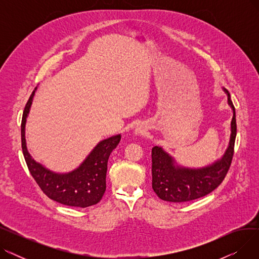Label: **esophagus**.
I'll return each instance as SVG.
<instances>
[{"label": "esophagus", "instance_id": "esophagus-1", "mask_svg": "<svg viewBox=\"0 0 259 259\" xmlns=\"http://www.w3.org/2000/svg\"><path fill=\"white\" fill-rule=\"evenodd\" d=\"M146 130H147L146 126H144L143 124H140V125H138L137 127H135V129H134V134H135V135H141V134L145 133Z\"/></svg>", "mask_w": 259, "mask_h": 259}]
</instances>
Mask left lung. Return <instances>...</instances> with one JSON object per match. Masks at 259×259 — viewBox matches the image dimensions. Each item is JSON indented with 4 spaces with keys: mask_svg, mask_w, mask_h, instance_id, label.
Returning <instances> with one entry per match:
<instances>
[{
    "mask_svg": "<svg viewBox=\"0 0 259 259\" xmlns=\"http://www.w3.org/2000/svg\"><path fill=\"white\" fill-rule=\"evenodd\" d=\"M224 91L233 110V117L229 144L220 159L202 168H188L179 165L161 147L152 148V188L160 199L171 202L194 200L211 193L226 178L234 153L236 118L230 93L227 89Z\"/></svg>",
    "mask_w": 259,
    "mask_h": 259,
    "instance_id": "8db88e82",
    "label": "left lung"
}]
</instances>
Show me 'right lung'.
<instances>
[{
	"label": "right lung",
	"instance_id": "right-lung-1",
	"mask_svg": "<svg viewBox=\"0 0 259 259\" xmlns=\"http://www.w3.org/2000/svg\"><path fill=\"white\" fill-rule=\"evenodd\" d=\"M35 90L36 88L25 106L21 125L22 150L27 167L38 187L52 200L65 206L78 208L95 205L102 199L106 191L108 158L118 145L120 134L101 141L84 161L70 172L57 173L47 169L32 158L26 146V119L30 111Z\"/></svg>",
	"mask_w": 259,
	"mask_h": 259
}]
</instances>
